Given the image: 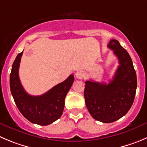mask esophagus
I'll return each mask as SVG.
<instances>
[{
	"mask_svg": "<svg viewBox=\"0 0 147 147\" xmlns=\"http://www.w3.org/2000/svg\"><path fill=\"white\" fill-rule=\"evenodd\" d=\"M75 75H76V77L77 78V79H81L85 76V73L83 71H78L75 74Z\"/></svg>",
	"mask_w": 147,
	"mask_h": 147,
	"instance_id": "obj_1",
	"label": "esophagus"
}]
</instances>
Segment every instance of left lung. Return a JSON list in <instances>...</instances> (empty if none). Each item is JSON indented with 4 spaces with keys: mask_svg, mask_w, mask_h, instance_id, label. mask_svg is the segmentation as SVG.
Instances as JSON below:
<instances>
[{
    "mask_svg": "<svg viewBox=\"0 0 147 147\" xmlns=\"http://www.w3.org/2000/svg\"><path fill=\"white\" fill-rule=\"evenodd\" d=\"M107 47L113 50L119 66L109 84L93 80L85 82V103L89 113L97 121L110 123L124 116L132 106L137 87V79L132 60L126 50L116 40Z\"/></svg>",
    "mask_w": 147,
    "mask_h": 147,
    "instance_id": "1",
    "label": "left lung"
}]
</instances>
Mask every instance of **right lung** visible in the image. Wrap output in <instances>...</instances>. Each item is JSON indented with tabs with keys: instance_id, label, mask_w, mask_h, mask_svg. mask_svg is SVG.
<instances>
[{
	"instance_id": "obj_1",
	"label": "right lung",
	"mask_w": 147,
	"mask_h": 147,
	"mask_svg": "<svg viewBox=\"0 0 147 147\" xmlns=\"http://www.w3.org/2000/svg\"><path fill=\"white\" fill-rule=\"evenodd\" d=\"M23 51L19 53L12 65L10 74V89L18 109L31 123L47 125L61 118L65 98L72 86L74 76L70 75L64 82L40 96L30 95L22 86L19 77V68Z\"/></svg>"
}]
</instances>
